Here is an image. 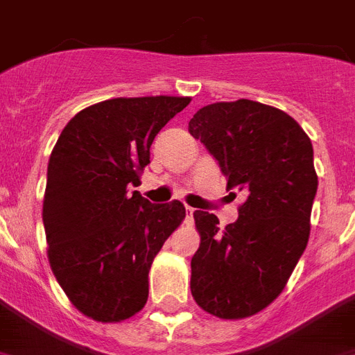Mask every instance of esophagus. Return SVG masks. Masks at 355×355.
<instances>
[{"label":"esophagus","mask_w":355,"mask_h":355,"mask_svg":"<svg viewBox=\"0 0 355 355\" xmlns=\"http://www.w3.org/2000/svg\"><path fill=\"white\" fill-rule=\"evenodd\" d=\"M193 213H195V209L189 206H186V224L187 226H191L193 224Z\"/></svg>","instance_id":"1"}]
</instances>
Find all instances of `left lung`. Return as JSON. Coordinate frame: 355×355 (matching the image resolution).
Wrapping results in <instances>:
<instances>
[{
  "label": "left lung",
  "mask_w": 355,
  "mask_h": 355,
  "mask_svg": "<svg viewBox=\"0 0 355 355\" xmlns=\"http://www.w3.org/2000/svg\"><path fill=\"white\" fill-rule=\"evenodd\" d=\"M187 131L217 158L227 189L246 193L224 230L213 213H193L200 246L191 295L215 318H252L281 295L308 244L318 191L312 142L290 114L244 98L198 109Z\"/></svg>",
  "instance_id": "1"
}]
</instances>
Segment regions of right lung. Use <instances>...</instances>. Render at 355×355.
<instances>
[{"label":"right lung","mask_w":355,"mask_h":355,"mask_svg":"<svg viewBox=\"0 0 355 355\" xmlns=\"http://www.w3.org/2000/svg\"><path fill=\"white\" fill-rule=\"evenodd\" d=\"M189 96L111 98L63 128L47 168L43 226L54 277L74 308L98 322L132 318L148 302L153 259L182 224L178 200L138 191L158 131Z\"/></svg>","instance_id":"add662e5"}]
</instances>
